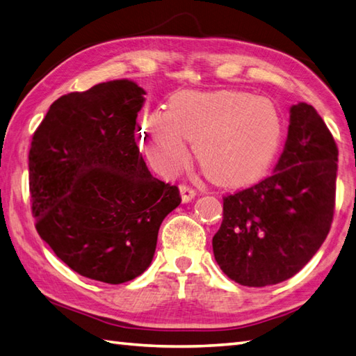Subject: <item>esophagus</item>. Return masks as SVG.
Returning <instances> with one entry per match:
<instances>
[{
    "label": "esophagus",
    "instance_id": "obj_1",
    "mask_svg": "<svg viewBox=\"0 0 356 356\" xmlns=\"http://www.w3.org/2000/svg\"><path fill=\"white\" fill-rule=\"evenodd\" d=\"M179 191H181V196H183V202L192 201L195 196H196V191H195L193 187H191V186H186V184L179 186Z\"/></svg>",
    "mask_w": 356,
    "mask_h": 356
}]
</instances>
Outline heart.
I'll list each match as a JSON object with an SVG mask.
<instances>
[{
    "mask_svg": "<svg viewBox=\"0 0 356 356\" xmlns=\"http://www.w3.org/2000/svg\"><path fill=\"white\" fill-rule=\"evenodd\" d=\"M280 138L279 109L270 99L242 91H181L168 111H154L145 120V146L156 170L183 168L188 140L204 175L222 186H242L262 175Z\"/></svg>",
    "mask_w": 356,
    "mask_h": 356,
    "instance_id": "obj_1",
    "label": "heart"
}]
</instances>
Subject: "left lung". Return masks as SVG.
Wrapping results in <instances>:
<instances>
[{
  "mask_svg": "<svg viewBox=\"0 0 356 356\" xmlns=\"http://www.w3.org/2000/svg\"><path fill=\"white\" fill-rule=\"evenodd\" d=\"M338 147L307 104L291 106L285 149L271 177L224 196L213 252L243 286L291 279L325 242L334 219Z\"/></svg>",
  "mask_w": 356,
  "mask_h": 356,
  "instance_id": "8db88e82",
  "label": "left lung"
}]
</instances>
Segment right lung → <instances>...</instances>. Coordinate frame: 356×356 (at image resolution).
Returning <instances> with one entry per match:
<instances>
[{
	"mask_svg": "<svg viewBox=\"0 0 356 356\" xmlns=\"http://www.w3.org/2000/svg\"><path fill=\"white\" fill-rule=\"evenodd\" d=\"M145 90L104 82L53 102L31 138L29 181L39 236L71 270L120 285L151 265L163 219L181 202L136 143Z\"/></svg>",
	"mask_w": 356,
	"mask_h": 356,
	"instance_id": "right-lung-1",
	"label": "right lung"
}]
</instances>
